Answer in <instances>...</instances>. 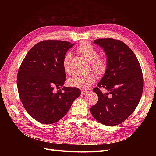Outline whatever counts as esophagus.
<instances>
[{
	"mask_svg": "<svg viewBox=\"0 0 156 156\" xmlns=\"http://www.w3.org/2000/svg\"><path fill=\"white\" fill-rule=\"evenodd\" d=\"M87 93H88L87 90H84V89H82V90H81V94L83 95H85Z\"/></svg>",
	"mask_w": 156,
	"mask_h": 156,
	"instance_id": "esophagus-1",
	"label": "esophagus"
}]
</instances>
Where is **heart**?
I'll return each mask as SVG.
<instances>
[{
    "instance_id": "heart-1",
    "label": "heart",
    "mask_w": 156,
    "mask_h": 156,
    "mask_svg": "<svg viewBox=\"0 0 156 156\" xmlns=\"http://www.w3.org/2000/svg\"><path fill=\"white\" fill-rule=\"evenodd\" d=\"M77 51L91 63V68L97 74L102 75L107 69V62L104 58L99 56L98 51L95 47L88 43L80 44L77 48ZM72 55L67 52L62 58V67L65 72L67 74H72L71 60ZM96 77L93 73H89L84 76H76L70 78L68 80L69 85L73 87L80 89H88L96 81Z\"/></svg>"
}]
</instances>
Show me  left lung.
<instances>
[{
	"mask_svg": "<svg viewBox=\"0 0 156 156\" xmlns=\"http://www.w3.org/2000/svg\"><path fill=\"white\" fill-rule=\"evenodd\" d=\"M107 54V69L93 91L98 96L91 107L93 117L107 126L126 120L135 111L143 91V76L133 51L120 40L100 38L94 41ZM101 88L108 91L103 94Z\"/></svg>",
	"mask_w": 156,
	"mask_h": 156,
	"instance_id": "left-lung-1",
	"label": "left lung"
}]
</instances>
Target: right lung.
Returning a JSON list of instances; mask_svg holds the SVG:
<instances>
[{"instance_id": "right-lung-1", "label": "right lung", "mask_w": 156, "mask_h": 156, "mask_svg": "<svg viewBox=\"0 0 156 156\" xmlns=\"http://www.w3.org/2000/svg\"><path fill=\"white\" fill-rule=\"evenodd\" d=\"M74 44L46 40L35 44L26 55L17 75V87L23 107L34 119L45 125L64 117L80 90L64 85L62 58ZM56 87L59 90L55 92Z\"/></svg>"}]
</instances>
